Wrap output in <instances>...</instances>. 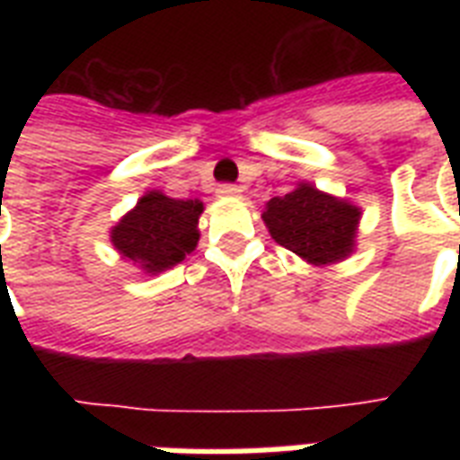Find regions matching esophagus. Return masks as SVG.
I'll list each match as a JSON object with an SVG mask.
<instances>
[{
    "instance_id": "34e87169",
    "label": "esophagus",
    "mask_w": 460,
    "mask_h": 460,
    "mask_svg": "<svg viewBox=\"0 0 460 460\" xmlns=\"http://www.w3.org/2000/svg\"><path fill=\"white\" fill-rule=\"evenodd\" d=\"M217 195H219V198H238V195H241V188L234 186V183H222V186L217 188Z\"/></svg>"
}]
</instances>
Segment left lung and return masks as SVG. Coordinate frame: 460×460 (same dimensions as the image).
<instances>
[{
  "label": "left lung",
  "mask_w": 460,
  "mask_h": 460,
  "mask_svg": "<svg viewBox=\"0 0 460 460\" xmlns=\"http://www.w3.org/2000/svg\"><path fill=\"white\" fill-rule=\"evenodd\" d=\"M262 222L277 243L320 267L341 262L353 252L360 209L313 183H298L284 198L267 202Z\"/></svg>",
  "instance_id": "8db88e82"
}]
</instances>
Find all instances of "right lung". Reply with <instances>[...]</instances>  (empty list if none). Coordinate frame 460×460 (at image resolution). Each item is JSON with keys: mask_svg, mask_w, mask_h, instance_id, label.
Here are the masks:
<instances>
[{"mask_svg": "<svg viewBox=\"0 0 460 460\" xmlns=\"http://www.w3.org/2000/svg\"><path fill=\"white\" fill-rule=\"evenodd\" d=\"M200 215V200H176L159 190H147L136 208L111 226V245L147 274L164 272L195 251Z\"/></svg>", "mask_w": 460, "mask_h": 460, "instance_id": "obj_1", "label": "right lung"}]
</instances>
